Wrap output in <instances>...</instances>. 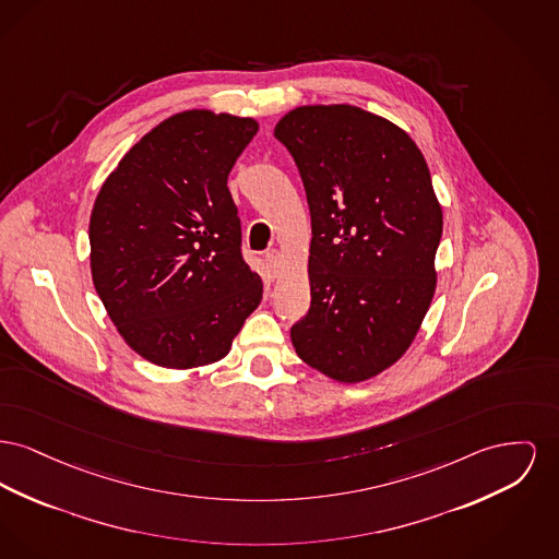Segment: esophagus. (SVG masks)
Segmentation results:
<instances>
[{
  "instance_id": "esophagus-1",
  "label": "esophagus",
  "mask_w": 559,
  "mask_h": 559,
  "mask_svg": "<svg viewBox=\"0 0 559 559\" xmlns=\"http://www.w3.org/2000/svg\"><path fill=\"white\" fill-rule=\"evenodd\" d=\"M265 263L270 265L272 274H276L278 267H281V253H278V251H267V253H265Z\"/></svg>"
}]
</instances>
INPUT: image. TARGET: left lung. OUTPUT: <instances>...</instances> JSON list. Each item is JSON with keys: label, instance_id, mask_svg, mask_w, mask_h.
Instances as JSON below:
<instances>
[{"label": "left lung", "instance_id": "8db88e82", "mask_svg": "<svg viewBox=\"0 0 559 559\" xmlns=\"http://www.w3.org/2000/svg\"><path fill=\"white\" fill-rule=\"evenodd\" d=\"M274 136L312 219L310 310L294 348L329 378L361 382L403 357L435 294L443 213L427 160L407 132L353 105L296 107Z\"/></svg>", "mask_w": 559, "mask_h": 559}]
</instances>
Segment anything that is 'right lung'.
I'll list each match as a JSON object with an SVG mask.
<instances>
[{"instance_id":"1","label":"right lung","mask_w":559,"mask_h":559,"mask_svg":"<svg viewBox=\"0 0 559 559\" xmlns=\"http://www.w3.org/2000/svg\"><path fill=\"white\" fill-rule=\"evenodd\" d=\"M255 132L251 118L175 114L134 143L100 188L88 228L93 283L147 361L190 369L224 359L262 301L228 190Z\"/></svg>"}]
</instances>
